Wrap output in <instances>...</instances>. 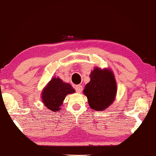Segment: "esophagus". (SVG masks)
<instances>
[{"label": "esophagus", "mask_w": 156, "mask_h": 156, "mask_svg": "<svg viewBox=\"0 0 156 156\" xmlns=\"http://www.w3.org/2000/svg\"><path fill=\"white\" fill-rule=\"evenodd\" d=\"M82 90H83L82 86H81V85H76V86H75V90H76V92L81 93V91H82Z\"/></svg>", "instance_id": "obj_1"}]
</instances>
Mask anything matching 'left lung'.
I'll list each match as a JSON object with an SVG mask.
<instances>
[{
	"label": "left lung",
	"instance_id": "1",
	"mask_svg": "<svg viewBox=\"0 0 156 156\" xmlns=\"http://www.w3.org/2000/svg\"><path fill=\"white\" fill-rule=\"evenodd\" d=\"M90 81L86 85L83 93L92 109L103 111L113 101L116 93V83L111 70L95 68L90 75Z\"/></svg>",
	"mask_w": 156,
	"mask_h": 156
}]
</instances>
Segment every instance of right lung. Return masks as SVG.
Returning <instances> with one entry per match:
<instances>
[{
	"instance_id": "obj_1",
	"label": "right lung",
	"mask_w": 156,
	"mask_h": 156,
	"mask_svg": "<svg viewBox=\"0 0 156 156\" xmlns=\"http://www.w3.org/2000/svg\"><path fill=\"white\" fill-rule=\"evenodd\" d=\"M75 93L70 84L63 82L61 79L53 78L43 90L42 102L50 111H61V106L68 94Z\"/></svg>"
}]
</instances>
